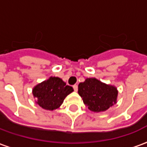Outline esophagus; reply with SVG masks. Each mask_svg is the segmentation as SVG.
<instances>
[{
  "label": "esophagus",
  "instance_id": "obj_1",
  "mask_svg": "<svg viewBox=\"0 0 147 147\" xmlns=\"http://www.w3.org/2000/svg\"><path fill=\"white\" fill-rule=\"evenodd\" d=\"M73 89L75 91H77V90H78V85H77V84L73 85Z\"/></svg>",
  "mask_w": 147,
  "mask_h": 147
}]
</instances>
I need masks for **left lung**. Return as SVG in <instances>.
Listing matches in <instances>:
<instances>
[{
  "instance_id": "1",
  "label": "left lung",
  "mask_w": 147,
  "mask_h": 147,
  "mask_svg": "<svg viewBox=\"0 0 147 147\" xmlns=\"http://www.w3.org/2000/svg\"><path fill=\"white\" fill-rule=\"evenodd\" d=\"M78 93L83 98L84 104L93 112H103L117 102L118 92L116 87L96 80L89 78L80 83Z\"/></svg>"
}]
</instances>
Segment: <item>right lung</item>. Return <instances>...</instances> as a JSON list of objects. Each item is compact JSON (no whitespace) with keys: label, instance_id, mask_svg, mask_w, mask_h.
I'll list each match as a JSON object with an SVG mask.
<instances>
[{"label":"right lung","instance_id":"add662e5","mask_svg":"<svg viewBox=\"0 0 147 147\" xmlns=\"http://www.w3.org/2000/svg\"><path fill=\"white\" fill-rule=\"evenodd\" d=\"M73 91L71 86L66 85L58 77H50L48 80L38 84L33 89V94L42 108L53 110L59 108L64 98Z\"/></svg>","mask_w":147,"mask_h":147}]
</instances>
